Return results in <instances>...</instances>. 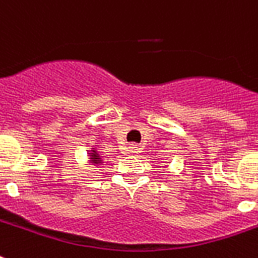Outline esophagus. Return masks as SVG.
I'll use <instances>...</instances> for the list:
<instances>
[{
    "label": "esophagus",
    "mask_w": 258,
    "mask_h": 258,
    "mask_svg": "<svg viewBox=\"0 0 258 258\" xmlns=\"http://www.w3.org/2000/svg\"><path fill=\"white\" fill-rule=\"evenodd\" d=\"M128 149H130V153L137 154V153H141L142 147H141V146H138V145H130Z\"/></svg>",
    "instance_id": "obj_1"
}]
</instances>
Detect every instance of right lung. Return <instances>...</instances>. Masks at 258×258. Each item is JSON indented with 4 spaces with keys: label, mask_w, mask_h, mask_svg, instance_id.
<instances>
[{
    "label": "right lung",
    "mask_w": 258,
    "mask_h": 258,
    "mask_svg": "<svg viewBox=\"0 0 258 258\" xmlns=\"http://www.w3.org/2000/svg\"><path fill=\"white\" fill-rule=\"evenodd\" d=\"M91 155H92V158H91V161H93V163H100V157L97 155L96 151H95V150H93L92 154H91Z\"/></svg>",
    "instance_id": "1"
}]
</instances>
